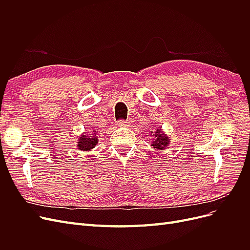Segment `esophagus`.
I'll use <instances>...</instances> for the list:
<instances>
[{"mask_svg": "<svg viewBox=\"0 0 250 250\" xmlns=\"http://www.w3.org/2000/svg\"><path fill=\"white\" fill-rule=\"evenodd\" d=\"M117 124H118V126H120V127L128 126V122H127V121H125V120H119L118 122H117Z\"/></svg>", "mask_w": 250, "mask_h": 250, "instance_id": "34e87169", "label": "esophagus"}]
</instances>
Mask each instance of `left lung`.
Listing matches in <instances>:
<instances>
[{"instance_id": "left-lung-1", "label": "left lung", "mask_w": 250, "mask_h": 250, "mask_svg": "<svg viewBox=\"0 0 250 250\" xmlns=\"http://www.w3.org/2000/svg\"><path fill=\"white\" fill-rule=\"evenodd\" d=\"M169 143H170V139L167 134H165L162 129H156L155 134L153 137V142L151 144V146H153V148L155 150H165L169 146Z\"/></svg>"}]
</instances>
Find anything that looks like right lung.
I'll list each match as a JSON object with an SVG mask.
<instances>
[{"label": "right lung", "mask_w": 250, "mask_h": 250, "mask_svg": "<svg viewBox=\"0 0 250 250\" xmlns=\"http://www.w3.org/2000/svg\"><path fill=\"white\" fill-rule=\"evenodd\" d=\"M94 133H92L90 137H88V134L83 133L82 135H80V138L78 140V149L81 151H90L93 148H95V146L98 144V138H97V133L95 130L93 131Z\"/></svg>", "instance_id": "obj_1"}]
</instances>
